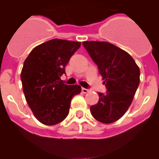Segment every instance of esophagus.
Listing matches in <instances>:
<instances>
[{
  "mask_svg": "<svg viewBox=\"0 0 159 159\" xmlns=\"http://www.w3.org/2000/svg\"><path fill=\"white\" fill-rule=\"evenodd\" d=\"M81 91H82V93H84V94H86V93L89 92L90 90L87 89H84V88H82V89H81Z\"/></svg>",
  "mask_w": 159,
  "mask_h": 159,
  "instance_id": "obj_1",
  "label": "esophagus"
}]
</instances>
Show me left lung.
<instances>
[{"instance_id": "8db88e82", "label": "left lung", "mask_w": 159, "mask_h": 159, "mask_svg": "<svg viewBox=\"0 0 159 159\" xmlns=\"http://www.w3.org/2000/svg\"><path fill=\"white\" fill-rule=\"evenodd\" d=\"M84 48L98 65L107 88L90 111L97 121L110 124L125 115L140 82V69L129 53L107 41H84Z\"/></svg>"}]
</instances>
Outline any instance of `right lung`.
Returning a JSON list of instances; mask_svg holds the SVG:
<instances>
[{
	"label": "right lung",
	"mask_w": 159,
	"mask_h": 159,
	"mask_svg": "<svg viewBox=\"0 0 159 159\" xmlns=\"http://www.w3.org/2000/svg\"><path fill=\"white\" fill-rule=\"evenodd\" d=\"M80 46L78 41L50 40L35 47L24 62L20 79L25 99L42 124L54 125L65 120L72 98L81 92V86L68 85L61 80Z\"/></svg>",
	"instance_id": "obj_1"
}]
</instances>
